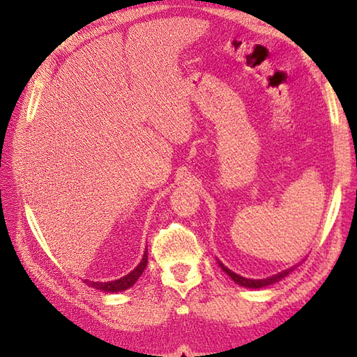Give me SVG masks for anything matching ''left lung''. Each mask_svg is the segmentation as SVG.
Wrapping results in <instances>:
<instances>
[{
  "label": "left lung",
  "mask_w": 357,
  "mask_h": 357,
  "mask_svg": "<svg viewBox=\"0 0 357 357\" xmlns=\"http://www.w3.org/2000/svg\"><path fill=\"white\" fill-rule=\"evenodd\" d=\"M216 261H218V264H219V267L222 268V271L227 273V275H229V276L234 280V282H236V284L241 285V287L252 288V290H257V288H264V287H268V285L276 284V282H279V280H282L285 276L290 275V273H291L296 267H298V264H296V265H293V267L285 268V270L279 271V273H276V275L268 276V278H264V279H248V278H244V276L238 275V273L231 271L229 267H225V265H224L221 261H219L218 257H216Z\"/></svg>",
  "instance_id": "1"
}]
</instances>
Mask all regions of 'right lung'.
Masks as SVG:
<instances>
[{
  "label": "right lung",
  "instance_id": "add662e5",
  "mask_svg": "<svg viewBox=\"0 0 357 357\" xmlns=\"http://www.w3.org/2000/svg\"><path fill=\"white\" fill-rule=\"evenodd\" d=\"M147 255H149V252H147V248H146V252H144V256H142L141 262L136 265V267L130 273H127V275L123 276V278L115 279V280H107V282H100V280H98V282H93V280L86 279L84 282L89 287H93V288H96V290H101V291H105V293L124 291V290H127V288H130L132 285H135L136 280H138L139 276L142 275V271L146 270L147 259H149Z\"/></svg>",
  "mask_w": 357,
  "mask_h": 357
}]
</instances>
